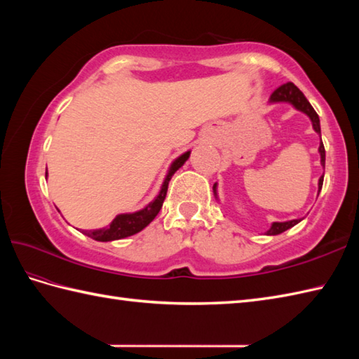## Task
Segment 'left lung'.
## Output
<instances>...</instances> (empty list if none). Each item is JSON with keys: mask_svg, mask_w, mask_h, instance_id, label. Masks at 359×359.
I'll return each mask as SVG.
<instances>
[{"mask_svg": "<svg viewBox=\"0 0 359 359\" xmlns=\"http://www.w3.org/2000/svg\"><path fill=\"white\" fill-rule=\"evenodd\" d=\"M270 102H273V103H276V102L292 103L297 111H302L304 114H307V116L311 120V123H313V129L319 135H321V125H319V117H318L316 111L313 109V106L309 103L306 95L301 93L299 88L294 86L292 81L284 83V85L279 86L278 89H274V93L270 95ZM319 154H321V165L325 166V149H324L323 142H321V144H319ZM323 182H324V175L321 179H319V185H318L319 191H321V188H323ZM212 189H215V194H216V185L212 187ZM297 222H301V220L294 219V220H288V222H274L270 230L266 231V234H271V236L280 234V233L287 231L288 228L294 226Z\"/></svg>", "mask_w": 359, "mask_h": 359, "instance_id": "8db88e82", "label": "left lung"}]
</instances>
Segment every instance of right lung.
Returning a JSON list of instances; mask_svg holds the SVG:
<instances>
[{
  "mask_svg": "<svg viewBox=\"0 0 359 359\" xmlns=\"http://www.w3.org/2000/svg\"><path fill=\"white\" fill-rule=\"evenodd\" d=\"M189 157V151L182 154L179 158H175L170 171L166 174V179L162 185V189H160L158 196L152 201L149 205H147L143 210L131 212V215H118L116 219L112 220L109 224V226L106 228H100V230H90V231H83L89 238H93L94 241H100V242H109V241H117V239H123L128 238V236H133L135 233L142 231L144 226L149 225L154 217L158 215L160 208H162L163 201L166 197V191H168V184H170L171 177L174 175V172L179 170V168L184 165ZM48 174V172H46Z\"/></svg>",
  "mask_w": 359,
  "mask_h": 359,
  "instance_id": "right-lung-1",
  "label": "right lung"
}]
</instances>
